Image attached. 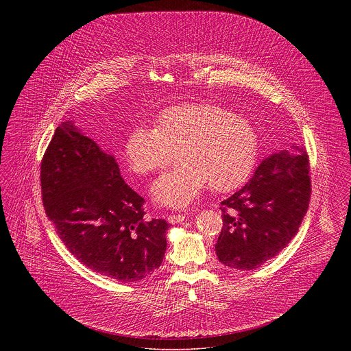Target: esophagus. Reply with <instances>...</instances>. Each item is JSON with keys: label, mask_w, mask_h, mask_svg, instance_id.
<instances>
[{"label": "esophagus", "mask_w": 351, "mask_h": 351, "mask_svg": "<svg viewBox=\"0 0 351 351\" xmlns=\"http://www.w3.org/2000/svg\"><path fill=\"white\" fill-rule=\"evenodd\" d=\"M184 220H185V215H182V213H180V215H169L167 216V221L170 224H178V223H181Z\"/></svg>", "instance_id": "esophagus-1"}]
</instances>
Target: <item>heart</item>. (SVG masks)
I'll list each match as a JSON object with an SVG mask.
<instances>
[{"instance_id": "heart-1", "label": "heart", "mask_w": 351, "mask_h": 351, "mask_svg": "<svg viewBox=\"0 0 351 351\" xmlns=\"http://www.w3.org/2000/svg\"><path fill=\"white\" fill-rule=\"evenodd\" d=\"M177 151L182 166L156 178L150 193L159 206L184 209L208 185L217 192L241 186L255 166L258 136L246 117L193 102L162 110L155 128H135L124 146L128 166L141 176L163 169Z\"/></svg>"}]
</instances>
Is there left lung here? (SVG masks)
Listing matches in <instances>:
<instances>
[{"mask_svg": "<svg viewBox=\"0 0 351 351\" xmlns=\"http://www.w3.org/2000/svg\"><path fill=\"white\" fill-rule=\"evenodd\" d=\"M311 196L305 149L273 152L250 181L221 201L223 228L215 246L219 261L238 270H252L284 250L299 231Z\"/></svg>", "mask_w": 351, "mask_h": 351, "instance_id": "8db88e82", "label": "left lung"}]
</instances>
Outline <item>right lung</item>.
<instances>
[{
	"label": "right lung",
	"mask_w": 351,
	"mask_h": 351,
	"mask_svg": "<svg viewBox=\"0 0 351 351\" xmlns=\"http://www.w3.org/2000/svg\"><path fill=\"white\" fill-rule=\"evenodd\" d=\"M40 184L58 237L86 267L135 282L162 265L169 223L143 219L145 199L124 182L114 156L74 121L55 130L42 159Z\"/></svg>",
	"instance_id": "1"
}]
</instances>
